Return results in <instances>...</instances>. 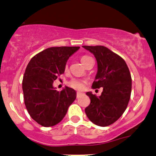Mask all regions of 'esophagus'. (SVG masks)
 <instances>
[{
    "mask_svg": "<svg viewBox=\"0 0 156 156\" xmlns=\"http://www.w3.org/2000/svg\"><path fill=\"white\" fill-rule=\"evenodd\" d=\"M81 92H79V91H78L77 92V94H76V97L77 98H79L80 97V96L81 95Z\"/></svg>",
    "mask_w": 156,
    "mask_h": 156,
    "instance_id": "obj_1",
    "label": "esophagus"
}]
</instances>
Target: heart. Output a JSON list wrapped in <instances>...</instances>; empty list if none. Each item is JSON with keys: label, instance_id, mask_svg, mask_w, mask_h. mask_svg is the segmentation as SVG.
<instances>
[{"label": "heart", "instance_id": "heart-1", "mask_svg": "<svg viewBox=\"0 0 156 156\" xmlns=\"http://www.w3.org/2000/svg\"><path fill=\"white\" fill-rule=\"evenodd\" d=\"M91 58L88 55H83L80 58V62L84 66H86V65L87 64V62L90 60ZM66 69H67V66L66 67ZM68 85L70 86V87L75 88V89L77 90H83L85 87V85H86V82L84 80H80V79H76V78H73V79L70 80V81L68 82Z\"/></svg>", "mask_w": 156, "mask_h": 156}]
</instances>
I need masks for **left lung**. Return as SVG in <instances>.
Wrapping results in <instances>:
<instances>
[{
  "label": "left lung",
  "instance_id": "obj_1",
  "mask_svg": "<svg viewBox=\"0 0 156 156\" xmlns=\"http://www.w3.org/2000/svg\"><path fill=\"white\" fill-rule=\"evenodd\" d=\"M83 47L94 54L97 61L98 71L92 88H103L98 97L86 93L90 103L85 112L93 123L106 127L117 121L127 109L132 90L130 72L124 59L107 47Z\"/></svg>",
  "mask_w": 156,
  "mask_h": 156
}]
</instances>
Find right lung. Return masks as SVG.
Wrapping results in <instances>:
<instances>
[{
	"label": "right lung",
	"instance_id": "1",
	"mask_svg": "<svg viewBox=\"0 0 156 156\" xmlns=\"http://www.w3.org/2000/svg\"><path fill=\"white\" fill-rule=\"evenodd\" d=\"M79 47H54L34 55L26 68L22 81L24 104L30 117L43 127H52L62 121L76 92L66 87L61 91L52 84L64 73L68 58Z\"/></svg>",
	"mask_w": 156,
	"mask_h": 156
}]
</instances>
